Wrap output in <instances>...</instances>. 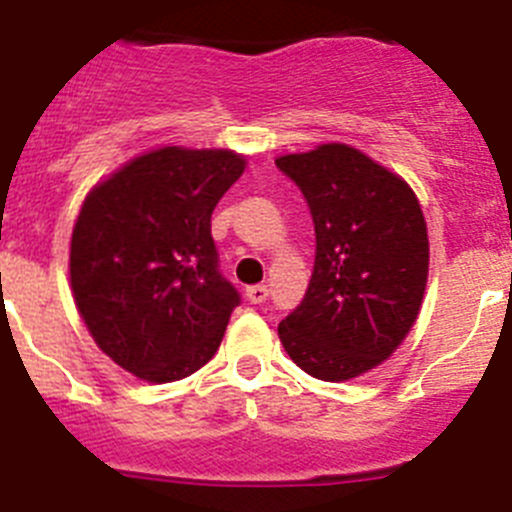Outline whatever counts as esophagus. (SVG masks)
I'll list each match as a JSON object with an SVG mask.
<instances>
[{
	"mask_svg": "<svg viewBox=\"0 0 512 512\" xmlns=\"http://www.w3.org/2000/svg\"><path fill=\"white\" fill-rule=\"evenodd\" d=\"M266 297H269L266 284H253V287L246 289V300L251 302V305H261V302H266Z\"/></svg>",
	"mask_w": 512,
	"mask_h": 512,
	"instance_id": "34e87169",
	"label": "esophagus"
}]
</instances>
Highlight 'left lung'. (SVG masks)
<instances>
[{"instance_id": "left-lung-1", "label": "left lung", "mask_w": 512, "mask_h": 512, "mask_svg": "<svg viewBox=\"0 0 512 512\" xmlns=\"http://www.w3.org/2000/svg\"><path fill=\"white\" fill-rule=\"evenodd\" d=\"M315 225V269L279 323L289 359L310 377L369 372L418 318L428 279V230L413 189L356 148L328 143L277 158Z\"/></svg>"}]
</instances>
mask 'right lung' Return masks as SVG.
Segmentation results:
<instances>
[{"instance_id":"obj_1","label":"right lung","mask_w":512,"mask_h":512,"mask_svg":"<svg viewBox=\"0 0 512 512\" xmlns=\"http://www.w3.org/2000/svg\"><path fill=\"white\" fill-rule=\"evenodd\" d=\"M243 166L233 151L158 148L81 205L71 289L97 346L125 372L174 382L215 356L241 295L220 271L210 217Z\"/></svg>"}]
</instances>
